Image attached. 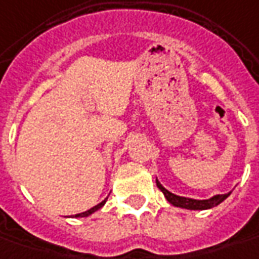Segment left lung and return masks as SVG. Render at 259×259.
Listing matches in <instances>:
<instances>
[{
	"instance_id": "1",
	"label": "left lung",
	"mask_w": 259,
	"mask_h": 259,
	"mask_svg": "<svg viewBox=\"0 0 259 259\" xmlns=\"http://www.w3.org/2000/svg\"><path fill=\"white\" fill-rule=\"evenodd\" d=\"M156 185L157 188L163 192L166 201L169 202V203H172L174 206H178V208H183V209L189 210L210 209V208H213V206H218L221 202L225 201L228 196L231 195V192H228V193H224V195H215V196H212L209 199H193V198L179 196V195H176V193H172L170 191H167L165 186L157 181V178Z\"/></svg>"
}]
</instances>
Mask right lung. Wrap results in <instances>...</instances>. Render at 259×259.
I'll use <instances>...</instances> for the list:
<instances>
[{
    "mask_svg": "<svg viewBox=\"0 0 259 259\" xmlns=\"http://www.w3.org/2000/svg\"><path fill=\"white\" fill-rule=\"evenodd\" d=\"M104 203H106V199L100 202L99 205H96V206H93L92 209L85 210V212H81V213H77L74 218H85V217H90V215H92V213H94L96 210H99V209H100V208H103V205H104Z\"/></svg>",
    "mask_w": 259,
    "mask_h": 259,
    "instance_id": "obj_1",
    "label": "right lung"
}]
</instances>
